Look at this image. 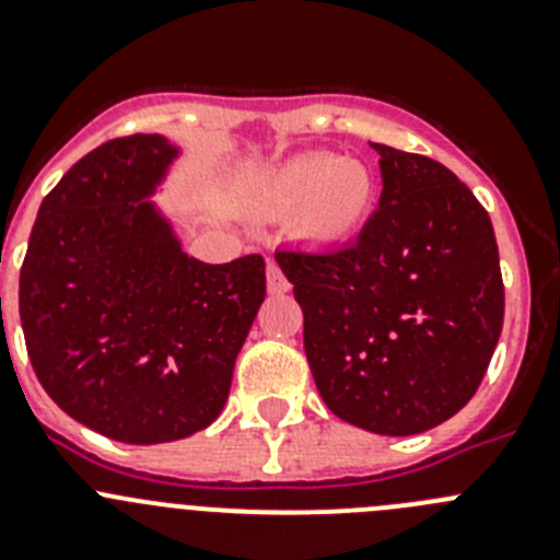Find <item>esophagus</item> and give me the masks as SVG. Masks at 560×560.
<instances>
[{
	"label": "esophagus",
	"mask_w": 560,
	"mask_h": 560,
	"mask_svg": "<svg viewBox=\"0 0 560 560\" xmlns=\"http://www.w3.org/2000/svg\"><path fill=\"white\" fill-rule=\"evenodd\" d=\"M266 285H269L271 294H285V291L291 289V283L285 280L283 269L275 264V260H269V266H266Z\"/></svg>",
	"instance_id": "obj_1"
}]
</instances>
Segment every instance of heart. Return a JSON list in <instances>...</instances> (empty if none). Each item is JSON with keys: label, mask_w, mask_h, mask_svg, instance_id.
Returning <instances> with one entry per match:
<instances>
[{"label": "heart", "mask_w": 560, "mask_h": 560, "mask_svg": "<svg viewBox=\"0 0 560 560\" xmlns=\"http://www.w3.org/2000/svg\"><path fill=\"white\" fill-rule=\"evenodd\" d=\"M266 205L280 215H296V232L311 244H345L373 212L375 176L368 165L336 153H303L271 173Z\"/></svg>", "instance_id": "heart-1"}]
</instances>
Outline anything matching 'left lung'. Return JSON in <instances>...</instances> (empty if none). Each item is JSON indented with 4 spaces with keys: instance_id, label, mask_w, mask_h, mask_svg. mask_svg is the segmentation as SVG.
<instances>
[{
    "instance_id": "8db88e82",
    "label": "left lung",
    "mask_w": 560,
    "mask_h": 560,
    "mask_svg": "<svg viewBox=\"0 0 560 560\" xmlns=\"http://www.w3.org/2000/svg\"><path fill=\"white\" fill-rule=\"evenodd\" d=\"M378 210L355 244L280 249L316 389L387 438L440 427L474 398L504 319L493 224L446 165L373 142Z\"/></svg>"
}]
</instances>
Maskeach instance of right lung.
I'll use <instances>...</instances> for the list:
<instances>
[{
	"mask_svg": "<svg viewBox=\"0 0 560 560\" xmlns=\"http://www.w3.org/2000/svg\"><path fill=\"white\" fill-rule=\"evenodd\" d=\"M182 148L103 142L38 207L19 277L30 364L58 407L120 443L190 438L219 418L266 296L260 255L201 264L153 196Z\"/></svg>",
	"mask_w": 560,
	"mask_h": 560,
	"instance_id": "right-lung-1",
	"label": "right lung"
}]
</instances>
